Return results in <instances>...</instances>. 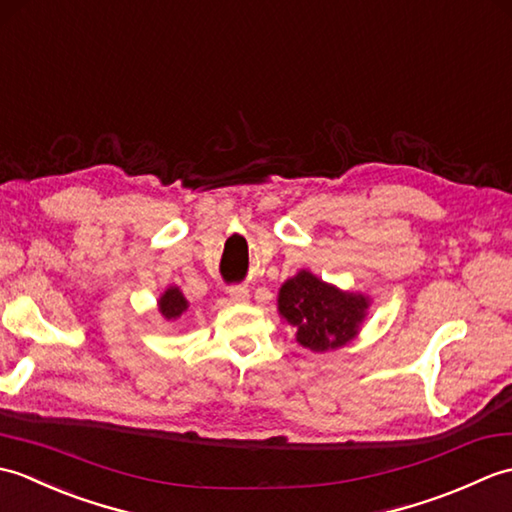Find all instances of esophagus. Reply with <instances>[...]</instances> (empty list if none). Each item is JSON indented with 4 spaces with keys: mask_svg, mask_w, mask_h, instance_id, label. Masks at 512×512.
I'll return each mask as SVG.
<instances>
[{
    "mask_svg": "<svg viewBox=\"0 0 512 512\" xmlns=\"http://www.w3.org/2000/svg\"><path fill=\"white\" fill-rule=\"evenodd\" d=\"M250 297V290L248 286H231L228 288V299L233 303H246Z\"/></svg>",
    "mask_w": 512,
    "mask_h": 512,
    "instance_id": "esophagus-1",
    "label": "esophagus"
}]
</instances>
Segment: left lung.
<instances>
[{
	"mask_svg": "<svg viewBox=\"0 0 512 512\" xmlns=\"http://www.w3.org/2000/svg\"><path fill=\"white\" fill-rule=\"evenodd\" d=\"M279 314L297 328V343L328 352L350 343L367 317L369 299L325 284L310 270H299L279 288Z\"/></svg>",
	"mask_w": 512,
	"mask_h": 512,
	"instance_id": "1",
	"label": "left lung"
}]
</instances>
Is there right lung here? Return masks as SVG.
I'll return each mask as SVG.
<instances>
[{
	"mask_svg": "<svg viewBox=\"0 0 512 512\" xmlns=\"http://www.w3.org/2000/svg\"><path fill=\"white\" fill-rule=\"evenodd\" d=\"M187 308H189V301L184 299L182 290L178 286H169L158 299V310L167 321L180 319L182 312H187Z\"/></svg>",
	"mask_w": 512,
	"mask_h": 512,
	"instance_id": "right-lung-1",
	"label": "right lung"
}]
</instances>
